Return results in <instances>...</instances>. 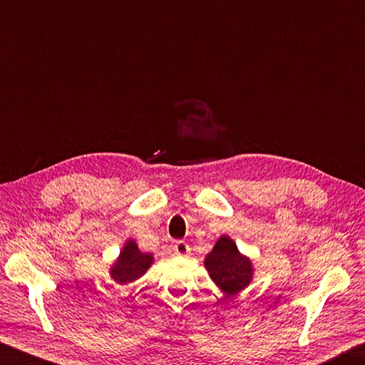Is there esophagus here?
Segmentation results:
<instances>
[{
    "label": "esophagus",
    "instance_id": "obj_1",
    "mask_svg": "<svg viewBox=\"0 0 365 365\" xmlns=\"http://www.w3.org/2000/svg\"><path fill=\"white\" fill-rule=\"evenodd\" d=\"M173 250H175L178 257H187V255H190V247L184 240H178Z\"/></svg>",
    "mask_w": 365,
    "mask_h": 365
}]
</instances>
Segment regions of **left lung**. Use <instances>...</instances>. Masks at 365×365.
<instances>
[{"mask_svg": "<svg viewBox=\"0 0 365 365\" xmlns=\"http://www.w3.org/2000/svg\"><path fill=\"white\" fill-rule=\"evenodd\" d=\"M205 267L213 282L227 298L247 289L253 279L250 258L242 255L235 242L227 235H221L216 240L213 250L205 258Z\"/></svg>", "mask_w": 365, "mask_h": 365, "instance_id": "left-lung-1", "label": "left lung"}]
</instances>
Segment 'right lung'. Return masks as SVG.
<instances>
[{
    "instance_id": "add662e5",
    "label": "right lung",
    "mask_w": 365,
    "mask_h": 365,
    "mask_svg": "<svg viewBox=\"0 0 365 365\" xmlns=\"http://www.w3.org/2000/svg\"><path fill=\"white\" fill-rule=\"evenodd\" d=\"M153 263V257L150 253H143L138 248L136 242L128 240L125 247L121 248L120 257L110 267V277L118 284H131L144 276Z\"/></svg>"
}]
</instances>
